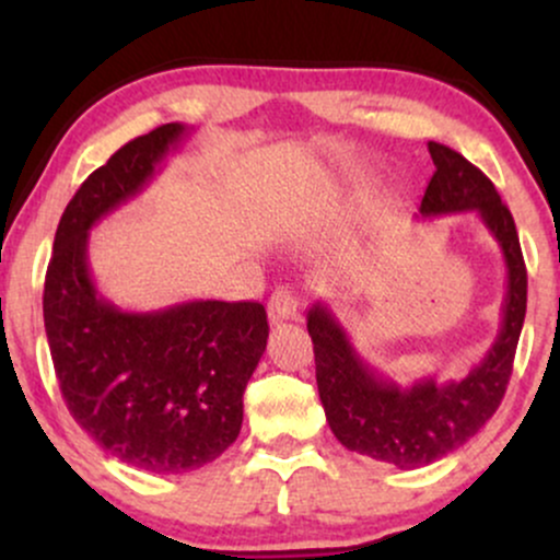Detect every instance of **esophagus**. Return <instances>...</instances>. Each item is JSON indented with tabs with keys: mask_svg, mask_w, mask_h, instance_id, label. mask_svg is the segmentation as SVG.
Segmentation results:
<instances>
[{
	"mask_svg": "<svg viewBox=\"0 0 560 560\" xmlns=\"http://www.w3.org/2000/svg\"><path fill=\"white\" fill-rule=\"evenodd\" d=\"M298 307H300V300L298 294H294V289L279 287L271 294V300H268V318H271L273 326H279L284 324V320L298 318Z\"/></svg>",
	"mask_w": 560,
	"mask_h": 560,
	"instance_id": "obj_1",
	"label": "esophagus"
}]
</instances>
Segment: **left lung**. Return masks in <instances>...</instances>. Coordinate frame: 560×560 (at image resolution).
Here are the masks:
<instances>
[{"label": "left lung", "instance_id": "obj_1", "mask_svg": "<svg viewBox=\"0 0 560 560\" xmlns=\"http://www.w3.org/2000/svg\"><path fill=\"white\" fill-rule=\"evenodd\" d=\"M434 176L421 197L423 218L477 210L505 258V300L500 331L487 355L460 382L423 376L400 387L371 365L329 305L307 311L316 352V382L334 436L352 453L397 468H421L466 445L492 419L513 371L526 316V266L516 223L490 178L464 155L429 141Z\"/></svg>", "mask_w": 560, "mask_h": 560}]
</instances>
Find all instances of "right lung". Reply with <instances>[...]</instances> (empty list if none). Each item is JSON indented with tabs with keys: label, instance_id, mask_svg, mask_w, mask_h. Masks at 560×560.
Segmentation results:
<instances>
[{
	"label": "right lung",
	"instance_id": "right-lung-1",
	"mask_svg": "<svg viewBox=\"0 0 560 560\" xmlns=\"http://www.w3.org/2000/svg\"><path fill=\"white\" fill-rule=\"evenodd\" d=\"M184 137L182 124L160 126L81 184L44 281V329L70 416L102 450L152 474L213 464L240 436L242 395L268 342L260 302L131 313L102 298L89 271V231L137 197Z\"/></svg>",
	"mask_w": 560,
	"mask_h": 560
}]
</instances>
